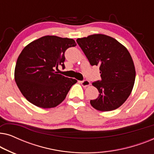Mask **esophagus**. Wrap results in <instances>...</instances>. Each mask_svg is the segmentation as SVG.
<instances>
[{
  "label": "esophagus",
  "instance_id": "obj_1",
  "mask_svg": "<svg viewBox=\"0 0 154 154\" xmlns=\"http://www.w3.org/2000/svg\"><path fill=\"white\" fill-rule=\"evenodd\" d=\"M80 83H81L82 86L84 88L88 87V86H89L90 85V82L89 81H88V80H83V81H80Z\"/></svg>",
  "mask_w": 154,
  "mask_h": 154
}]
</instances>
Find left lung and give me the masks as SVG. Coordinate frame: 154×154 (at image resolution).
I'll list each match as a JSON object with an SVG mask.
<instances>
[{"instance_id":"1","label":"left lung","mask_w":154,"mask_h":154,"mask_svg":"<svg viewBox=\"0 0 154 154\" xmlns=\"http://www.w3.org/2000/svg\"><path fill=\"white\" fill-rule=\"evenodd\" d=\"M91 66H100L101 80L92 84L99 96L90 100L97 110L116 109L131 93L135 80V69L130 52L113 38L94 34L76 40Z\"/></svg>"}]
</instances>
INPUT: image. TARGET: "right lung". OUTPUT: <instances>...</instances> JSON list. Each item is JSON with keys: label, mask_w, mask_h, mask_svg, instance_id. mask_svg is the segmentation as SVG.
<instances>
[{"label": "right lung", "mask_w": 154, "mask_h": 154, "mask_svg": "<svg viewBox=\"0 0 154 154\" xmlns=\"http://www.w3.org/2000/svg\"><path fill=\"white\" fill-rule=\"evenodd\" d=\"M75 45L73 39L45 35L23 49L16 63L14 79L29 102L49 109L64 101L77 81L59 74L54 69L59 65L65 68V52Z\"/></svg>", "instance_id": "right-lung-1"}]
</instances>
